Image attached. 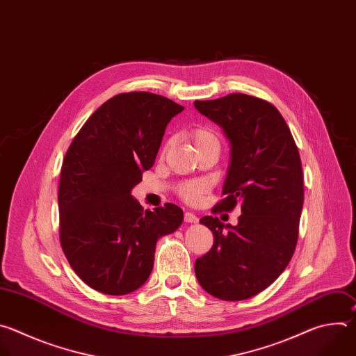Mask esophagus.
Here are the masks:
<instances>
[{
    "label": "esophagus",
    "instance_id": "1",
    "mask_svg": "<svg viewBox=\"0 0 356 356\" xmlns=\"http://www.w3.org/2000/svg\"><path fill=\"white\" fill-rule=\"evenodd\" d=\"M185 222L186 223H197V218H196V215H193V213L185 211Z\"/></svg>",
    "mask_w": 356,
    "mask_h": 356
}]
</instances>
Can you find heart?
<instances>
[{"instance_id":"b5f03b06","label":"heart","mask_w":356,"mask_h":356,"mask_svg":"<svg viewBox=\"0 0 356 356\" xmlns=\"http://www.w3.org/2000/svg\"><path fill=\"white\" fill-rule=\"evenodd\" d=\"M192 137H193L196 147H199L202 145H207V143H215V141H218L216 134L207 127H196L192 131ZM206 189H207V184L204 181H191V182L181 185L179 193L185 200L196 202L206 192Z\"/></svg>"}]
</instances>
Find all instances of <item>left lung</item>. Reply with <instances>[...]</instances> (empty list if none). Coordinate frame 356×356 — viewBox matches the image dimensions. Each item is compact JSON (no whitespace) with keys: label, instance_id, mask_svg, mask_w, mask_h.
I'll return each instance as SVG.
<instances>
[{"label":"left lung","instance_id":"1","mask_svg":"<svg viewBox=\"0 0 356 356\" xmlns=\"http://www.w3.org/2000/svg\"><path fill=\"white\" fill-rule=\"evenodd\" d=\"M193 105L230 145L225 199L213 211L241 207L237 226L200 219L215 243L195 275L211 296L238 302L266 289L293 257L305 200L300 156L285 119L264 99L230 94Z\"/></svg>","mask_w":356,"mask_h":356}]
</instances>
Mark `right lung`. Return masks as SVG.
<instances>
[{
  "label": "right lung",
  "instance_id": "obj_1",
  "mask_svg": "<svg viewBox=\"0 0 356 356\" xmlns=\"http://www.w3.org/2000/svg\"><path fill=\"white\" fill-rule=\"evenodd\" d=\"M184 106L152 92H126L101 105L70 145L60 174V243L71 268L101 293L119 296L149 279L159 238L184 211L143 210L131 189L150 170L171 119Z\"/></svg>",
  "mask_w": 356,
  "mask_h": 356
}]
</instances>
